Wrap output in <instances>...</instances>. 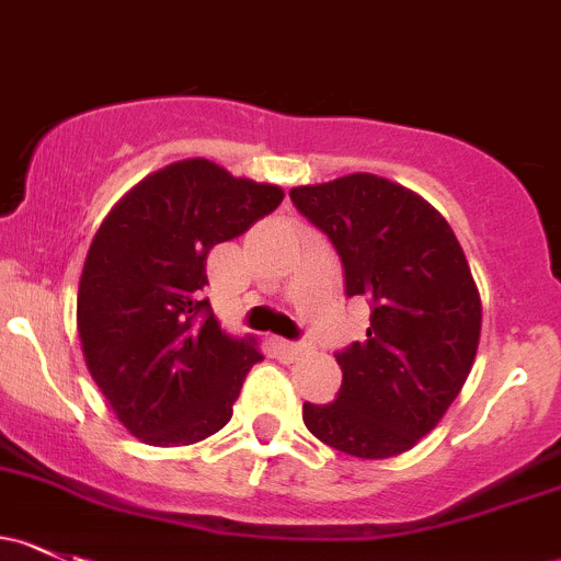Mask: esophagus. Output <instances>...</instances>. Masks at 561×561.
Masks as SVG:
<instances>
[{
    "instance_id": "esophagus-1",
    "label": "esophagus",
    "mask_w": 561,
    "mask_h": 561,
    "mask_svg": "<svg viewBox=\"0 0 561 561\" xmlns=\"http://www.w3.org/2000/svg\"><path fill=\"white\" fill-rule=\"evenodd\" d=\"M282 350H285L287 355H290L293 359H298V357L309 355V346H306L304 341H285V344H282Z\"/></svg>"
}]
</instances>
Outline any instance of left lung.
I'll use <instances>...</instances> for the list:
<instances>
[{
	"mask_svg": "<svg viewBox=\"0 0 561 561\" xmlns=\"http://www.w3.org/2000/svg\"><path fill=\"white\" fill-rule=\"evenodd\" d=\"M344 265L346 298L370 304L365 341L335 359L333 403H304L314 438L363 459L409 451L427 435L473 368L481 298L451 226L409 187L350 174L290 191Z\"/></svg>",
	"mask_w": 561,
	"mask_h": 561,
	"instance_id": "left-lung-1",
	"label": "left lung"
}]
</instances>
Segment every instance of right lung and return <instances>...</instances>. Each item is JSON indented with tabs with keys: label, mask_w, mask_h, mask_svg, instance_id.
I'll list each match as a JSON object with an SVG mask.
<instances>
[{
	"label": "right lung",
	"mask_w": 561,
	"mask_h": 561,
	"mask_svg": "<svg viewBox=\"0 0 561 561\" xmlns=\"http://www.w3.org/2000/svg\"><path fill=\"white\" fill-rule=\"evenodd\" d=\"M282 198V187L193 158L145 176L93 236L78 293L82 355L117 420L145 444H196L231 420L263 355L211 314L206 255Z\"/></svg>",
	"instance_id": "add662e5"
}]
</instances>
